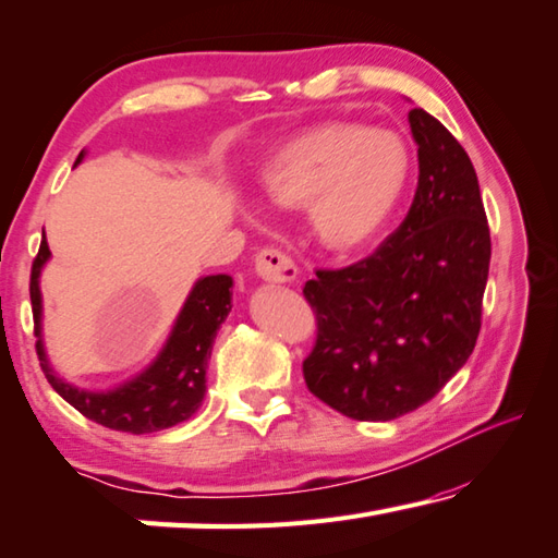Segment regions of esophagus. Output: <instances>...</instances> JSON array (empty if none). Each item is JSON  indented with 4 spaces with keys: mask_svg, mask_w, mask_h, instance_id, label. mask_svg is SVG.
Segmentation results:
<instances>
[{
    "mask_svg": "<svg viewBox=\"0 0 558 558\" xmlns=\"http://www.w3.org/2000/svg\"><path fill=\"white\" fill-rule=\"evenodd\" d=\"M255 272H258L265 282H276V286L293 282L298 276L293 260H290L286 253H280L278 247H265V251L255 255Z\"/></svg>",
    "mask_w": 558,
    "mask_h": 558,
    "instance_id": "34e87169",
    "label": "esophagus"
}]
</instances>
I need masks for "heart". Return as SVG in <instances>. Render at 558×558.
Instances as JSON below:
<instances>
[{"label": "heart", "mask_w": 558, "mask_h": 558, "mask_svg": "<svg viewBox=\"0 0 558 558\" xmlns=\"http://www.w3.org/2000/svg\"><path fill=\"white\" fill-rule=\"evenodd\" d=\"M410 171V148L395 131L327 121L282 141L258 181L272 208H307V228L323 251L348 255L392 218Z\"/></svg>", "instance_id": "obj_1"}]
</instances>
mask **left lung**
<instances>
[{
  "instance_id": "left-lung-1",
  "label": "left lung",
  "mask_w": 558,
  "mask_h": 558,
  "mask_svg": "<svg viewBox=\"0 0 558 558\" xmlns=\"http://www.w3.org/2000/svg\"><path fill=\"white\" fill-rule=\"evenodd\" d=\"M407 119L420 158L410 214L369 258L317 270L303 290L317 315L307 390L360 422L417 410L464 367L489 278V223L470 156L432 113Z\"/></svg>"
}]
</instances>
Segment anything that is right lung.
Instances as JSON below:
<instances>
[{
  "instance_id": "1",
  "label": "right lung",
  "mask_w": 558,
  "mask_h": 558,
  "mask_svg": "<svg viewBox=\"0 0 558 558\" xmlns=\"http://www.w3.org/2000/svg\"><path fill=\"white\" fill-rule=\"evenodd\" d=\"M86 151L78 154L76 163L84 161ZM51 251L47 235L41 233L39 255L32 265V313L34 335H37V355L49 385L64 400L104 427L131 435L161 432L191 420L206 397V369L220 325L233 307V278L226 272L203 276L193 282L189 298L175 315L171 332L158 350V355L134 377L123 379L109 390H86L61 377L44 348V300H41V270L49 263Z\"/></svg>"
}]
</instances>
